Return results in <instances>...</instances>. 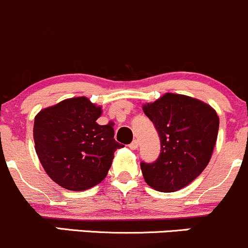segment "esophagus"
<instances>
[{
    "mask_svg": "<svg viewBox=\"0 0 248 248\" xmlns=\"http://www.w3.org/2000/svg\"><path fill=\"white\" fill-rule=\"evenodd\" d=\"M129 148H130V149H132V150H136L137 148H139V142H137L136 140H134V141H132L129 144Z\"/></svg>",
    "mask_w": 248,
    "mask_h": 248,
    "instance_id": "obj_1",
    "label": "esophagus"
}]
</instances>
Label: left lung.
<instances>
[{"label":"left lung","instance_id":"1","mask_svg":"<svg viewBox=\"0 0 248 248\" xmlns=\"http://www.w3.org/2000/svg\"><path fill=\"white\" fill-rule=\"evenodd\" d=\"M160 137L156 161L141 162L145 183L160 192H174L192 183L210 161L219 119L208 104L191 96L166 93L143 106Z\"/></svg>","mask_w":248,"mask_h":248}]
</instances>
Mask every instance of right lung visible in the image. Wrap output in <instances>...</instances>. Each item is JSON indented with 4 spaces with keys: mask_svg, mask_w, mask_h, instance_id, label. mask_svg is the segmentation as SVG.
<instances>
[{
    "mask_svg": "<svg viewBox=\"0 0 248 248\" xmlns=\"http://www.w3.org/2000/svg\"><path fill=\"white\" fill-rule=\"evenodd\" d=\"M101 107L85 96L42 109L34 118L35 152L45 172L70 191H83L107 175L119 144L113 124L99 125Z\"/></svg>",
    "mask_w": 248,
    "mask_h": 248,
    "instance_id": "obj_1",
    "label": "right lung"
}]
</instances>
